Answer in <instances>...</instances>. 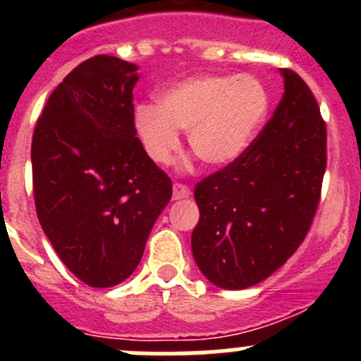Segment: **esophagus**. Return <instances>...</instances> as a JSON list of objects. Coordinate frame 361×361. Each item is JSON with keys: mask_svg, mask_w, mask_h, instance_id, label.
I'll return each instance as SVG.
<instances>
[{"mask_svg": "<svg viewBox=\"0 0 361 361\" xmlns=\"http://www.w3.org/2000/svg\"><path fill=\"white\" fill-rule=\"evenodd\" d=\"M190 188L186 184H180V183H175L173 184V199L175 200H180V199H188L190 197Z\"/></svg>", "mask_w": 361, "mask_h": 361, "instance_id": "1", "label": "esophagus"}]
</instances>
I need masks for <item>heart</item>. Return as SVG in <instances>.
I'll list each match as a JSON object with an SVG mask.
<instances>
[{"label":"heart","mask_w":361,"mask_h":361,"mask_svg":"<svg viewBox=\"0 0 361 361\" xmlns=\"http://www.w3.org/2000/svg\"><path fill=\"white\" fill-rule=\"evenodd\" d=\"M262 82L251 75H197L161 92L159 104L133 110V126L146 155L168 164L180 149V133L200 162L228 166L250 148L267 116Z\"/></svg>","instance_id":"b5f03b06"}]
</instances>
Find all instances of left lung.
Wrapping results in <instances>:
<instances>
[{"label":"left lung","mask_w":361,"mask_h":361,"mask_svg":"<svg viewBox=\"0 0 361 361\" xmlns=\"http://www.w3.org/2000/svg\"><path fill=\"white\" fill-rule=\"evenodd\" d=\"M280 73L283 95L269 123L237 161L195 186L191 251L216 288L245 289L273 275L304 242L320 202L325 123L304 79Z\"/></svg>","instance_id":"left-lung-1"}]
</instances>
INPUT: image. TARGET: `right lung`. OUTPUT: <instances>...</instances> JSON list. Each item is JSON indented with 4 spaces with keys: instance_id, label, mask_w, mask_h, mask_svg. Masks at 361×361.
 I'll return each mask as SVG.
<instances>
[{
    "instance_id": "add662e5",
    "label": "right lung",
    "mask_w": 361,
    "mask_h": 361,
    "mask_svg": "<svg viewBox=\"0 0 361 361\" xmlns=\"http://www.w3.org/2000/svg\"><path fill=\"white\" fill-rule=\"evenodd\" d=\"M137 65L82 61L57 85L32 137V183L44 235L90 288H111L141 262L171 180L133 126Z\"/></svg>"
}]
</instances>
